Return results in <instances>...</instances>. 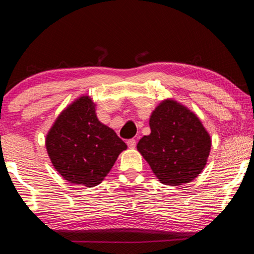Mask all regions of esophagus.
<instances>
[{
	"label": "esophagus",
	"instance_id": "obj_1",
	"mask_svg": "<svg viewBox=\"0 0 254 254\" xmlns=\"http://www.w3.org/2000/svg\"><path fill=\"white\" fill-rule=\"evenodd\" d=\"M127 147L130 148V149H134L135 148V144H136V141L134 139H130V140H127Z\"/></svg>",
	"mask_w": 254,
	"mask_h": 254
}]
</instances>
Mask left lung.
Wrapping results in <instances>:
<instances>
[{
    "label": "left lung",
    "instance_id": "left-lung-1",
    "mask_svg": "<svg viewBox=\"0 0 254 254\" xmlns=\"http://www.w3.org/2000/svg\"><path fill=\"white\" fill-rule=\"evenodd\" d=\"M151 133L136 145L159 182L168 186L190 183L205 168L212 139L199 118L182 103L166 98L149 119Z\"/></svg>",
    "mask_w": 254,
    "mask_h": 254
}]
</instances>
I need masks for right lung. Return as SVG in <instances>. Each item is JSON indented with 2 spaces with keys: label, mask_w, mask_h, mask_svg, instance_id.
<instances>
[{
  "label": "right lung",
  "mask_w": 254,
  "mask_h": 254,
  "mask_svg": "<svg viewBox=\"0 0 254 254\" xmlns=\"http://www.w3.org/2000/svg\"><path fill=\"white\" fill-rule=\"evenodd\" d=\"M96 104L81 95L60 112L46 135L54 168L68 183L85 187L101 184L127 144L100 122Z\"/></svg>",
  "instance_id": "right-lung-1"
}]
</instances>
